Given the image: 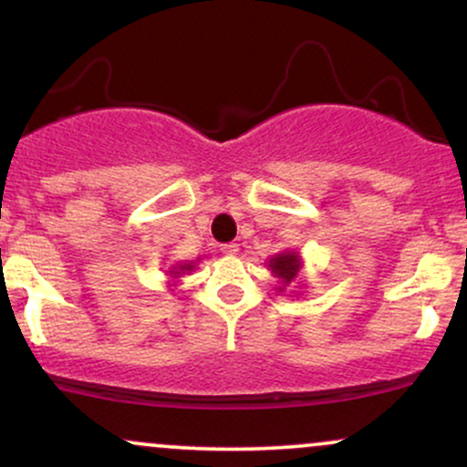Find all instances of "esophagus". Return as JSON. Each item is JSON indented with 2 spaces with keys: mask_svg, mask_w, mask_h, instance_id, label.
I'll return each instance as SVG.
<instances>
[{
  "mask_svg": "<svg viewBox=\"0 0 467 467\" xmlns=\"http://www.w3.org/2000/svg\"><path fill=\"white\" fill-rule=\"evenodd\" d=\"M222 252H223V254H237L239 245L237 244H223L222 245Z\"/></svg>",
  "mask_w": 467,
  "mask_h": 467,
  "instance_id": "34e87169",
  "label": "esophagus"
}]
</instances>
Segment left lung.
<instances>
[{
	"mask_svg": "<svg viewBox=\"0 0 467 467\" xmlns=\"http://www.w3.org/2000/svg\"><path fill=\"white\" fill-rule=\"evenodd\" d=\"M267 267H270L272 275H275L278 278V283H281L276 289L278 292H283V289H287V285H292V283L298 281V276H301V270H303V259L298 252L285 250L272 256V259L267 261Z\"/></svg>",
	"mask_w": 467,
	"mask_h": 467,
	"instance_id": "8db88e82",
	"label": "left lung"
}]
</instances>
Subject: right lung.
Wrapping results in <instances>:
<instances>
[{
    "instance_id": "1",
    "label": "right lung",
    "mask_w": 467,
    "mask_h": 467,
    "mask_svg": "<svg viewBox=\"0 0 467 467\" xmlns=\"http://www.w3.org/2000/svg\"><path fill=\"white\" fill-rule=\"evenodd\" d=\"M195 265H197V261H186V264H182V261H180V264H173V265H171V267H169V272H166V276L171 278V281H169V287H175V285H178L180 278L184 276V275H191V272L195 270Z\"/></svg>"
}]
</instances>
